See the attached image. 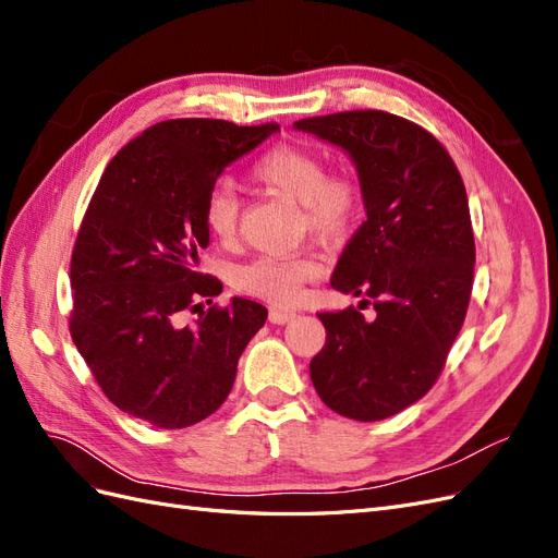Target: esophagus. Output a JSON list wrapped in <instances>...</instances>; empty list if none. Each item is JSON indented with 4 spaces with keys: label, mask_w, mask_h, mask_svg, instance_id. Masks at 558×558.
Wrapping results in <instances>:
<instances>
[{
    "label": "esophagus",
    "mask_w": 558,
    "mask_h": 558,
    "mask_svg": "<svg viewBox=\"0 0 558 558\" xmlns=\"http://www.w3.org/2000/svg\"><path fill=\"white\" fill-rule=\"evenodd\" d=\"M298 314L291 310H269V324L275 326H283V324H291Z\"/></svg>",
    "instance_id": "1"
}]
</instances>
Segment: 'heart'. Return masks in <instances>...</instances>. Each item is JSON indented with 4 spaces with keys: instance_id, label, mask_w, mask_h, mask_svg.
<instances>
[{
    "instance_id": "b5f03b06",
    "label": "heart",
    "mask_w": 558,
    "mask_h": 558,
    "mask_svg": "<svg viewBox=\"0 0 558 558\" xmlns=\"http://www.w3.org/2000/svg\"><path fill=\"white\" fill-rule=\"evenodd\" d=\"M251 177L269 193L300 205L307 230L324 242L342 240L361 214L359 185L349 177L326 174L324 160L312 148L293 144L269 148L251 165ZM205 218L218 242H232L240 228L238 193L230 185L214 189L207 199ZM316 269V263L307 256H260L240 269L234 283L244 293L275 305H291Z\"/></svg>"
}]
</instances>
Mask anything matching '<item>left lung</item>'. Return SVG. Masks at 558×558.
Wrapping results in <instances>:
<instances>
[{"mask_svg":"<svg viewBox=\"0 0 558 558\" xmlns=\"http://www.w3.org/2000/svg\"><path fill=\"white\" fill-rule=\"evenodd\" d=\"M293 128L356 167L367 218L330 286L377 312L318 314L326 347L310 363L312 384L347 418L393 416L430 391L468 312L475 238L463 179L430 132L393 113L342 111Z\"/></svg>","mask_w":558,"mask_h":558,"instance_id":"8db88e82","label":"left lung"}]
</instances>
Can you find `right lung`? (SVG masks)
Wrapping results in <instances>:
<instances>
[{
  "label": "right lung",
  "mask_w": 558,
  "mask_h": 558,
  "mask_svg": "<svg viewBox=\"0 0 558 558\" xmlns=\"http://www.w3.org/2000/svg\"><path fill=\"white\" fill-rule=\"evenodd\" d=\"M277 123L240 128L177 118L123 146L97 183L72 253V340L105 396L156 428L193 426L221 408L238 361L267 318L258 302L199 312L221 281L199 272L216 179Z\"/></svg>",
  "instance_id": "add662e5"
}]
</instances>
